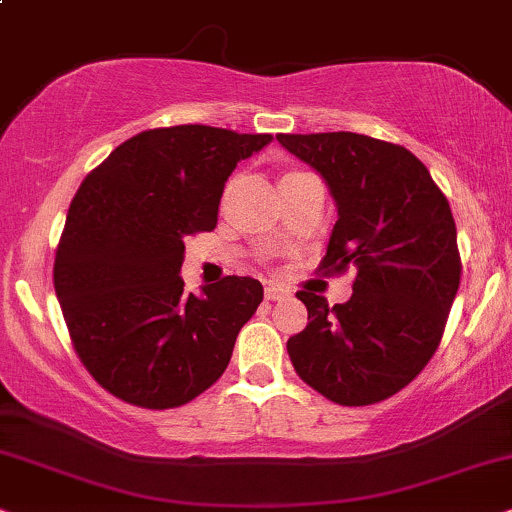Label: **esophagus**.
<instances>
[{"mask_svg": "<svg viewBox=\"0 0 512 512\" xmlns=\"http://www.w3.org/2000/svg\"><path fill=\"white\" fill-rule=\"evenodd\" d=\"M264 295H267V300H283V297L290 295V290H286L283 286H278V283H267V288H264Z\"/></svg>", "mask_w": 512, "mask_h": 512, "instance_id": "1", "label": "esophagus"}]
</instances>
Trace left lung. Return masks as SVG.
<instances>
[{"instance_id": "1", "label": "left lung", "mask_w": 512, "mask_h": 512, "mask_svg": "<svg viewBox=\"0 0 512 512\" xmlns=\"http://www.w3.org/2000/svg\"><path fill=\"white\" fill-rule=\"evenodd\" d=\"M326 179L338 208L321 267L357 269L352 297L328 307L300 290L307 328L288 340L295 371L342 406L397 394L437 352L461 283L449 200L404 146L354 132L276 134Z\"/></svg>"}]
</instances>
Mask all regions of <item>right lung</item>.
<instances>
[{"instance_id":"1","label":"right lung","mask_w":512,"mask_h":512,"mask_svg":"<svg viewBox=\"0 0 512 512\" xmlns=\"http://www.w3.org/2000/svg\"><path fill=\"white\" fill-rule=\"evenodd\" d=\"M269 141L208 125L146 129L82 181L54 288L77 357L103 390L177 409L226 371L262 283L224 276L200 297L184 293V241L215 229L226 179Z\"/></svg>"}]
</instances>
